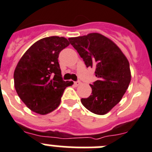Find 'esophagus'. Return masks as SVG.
I'll list each match as a JSON object with an SVG mask.
<instances>
[{
	"mask_svg": "<svg viewBox=\"0 0 152 152\" xmlns=\"http://www.w3.org/2000/svg\"><path fill=\"white\" fill-rule=\"evenodd\" d=\"M74 85L76 86H79V85H81V82L80 81H76V82H74Z\"/></svg>",
	"mask_w": 152,
	"mask_h": 152,
	"instance_id": "1",
	"label": "esophagus"
}]
</instances>
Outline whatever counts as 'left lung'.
Segmentation results:
<instances>
[{
  "label": "left lung",
  "instance_id": "8db88e82",
  "mask_svg": "<svg viewBox=\"0 0 152 152\" xmlns=\"http://www.w3.org/2000/svg\"><path fill=\"white\" fill-rule=\"evenodd\" d=\"M87 67H95L98 80L89 84L91 95L82 98L89 111L104 115L120 102L131 80L129 64L120 48L99 33L69 38Z\"/></svg>",
  "mask_w": 152,
  "mask_h": 152
}]
</instances>
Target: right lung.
Wrapping results in <instances>:
<instances>
[{
    "instance_id": "obj_1",
    "label": "right lung",
    "mask_w": 152,
    "mask_h": 152,
    "mask_svg": "<svg viewBox=\"0 0 152 152\" xmlns=\"http://www.w3.org/2000/svg\"><path fill=\"white\" fill-rule=\"evenodd\" d=\"M69 45L64 37L50 36L34 43L21 57L13 74L14 86L28 108L45 115L61 103L64 91L73 84L64 81L59 54Z\"/></svg>"
}]
</instances>
